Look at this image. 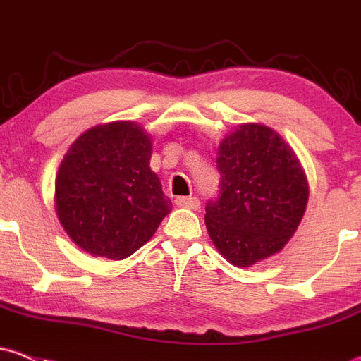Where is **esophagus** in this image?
<instances>
[{
  "mask_svg": "<svg viewBox=\"0 0 361 361\" xmlns=\"http://www.w3.org/2000/svg\"><path fill=\"white\" fill-rule=\"evenodd\" d=\"M176 204L180 207H188V209H199L201 207V201L197 197H178Z\"/></svg>",
  "mask_w": 361,
  "mask_h": 361,
  "instance_id": "1",
  "label": "esophagus"
}]
</instances>
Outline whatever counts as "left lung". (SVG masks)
Wrapping results in <instances>:
<instances>
[{
    "label": "left lung",
    "mask_w": 361,
    "mask_h": 361,
    "mask_svg": "<svg viewBox=\"0 0 361 361\" xmlns=\"http://www.w3.org/2000/svg\"><path fill=\"white\" fill-rule=\"evenodd\" d=\"M220 195L206 204L216 250L238 267L278 253L297 231L309 187L295 152L271 127L239 126L218 148Z\"/></svg>",
    "instance_id": "obj_1"
}]
</instances>
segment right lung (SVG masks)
I'll use <instances>...</instances> for the list:
<instances>
[{"instance_id":"right-lung-1","label":"right lung","mask_w":361,"mask_h":361,"mask_svg":"<svg viewBox=\"0 0 361 361\" xmlns=\"http://www.w3.org/2000/svg\"><path fill=\"white\" fill-rule=\"evenodd\" d=\"M150 157V137L134 122L92 127L71 145L56 178V209L80 248L122 260L150 241L173 207Z\"/></svg>"}]
</instances>
